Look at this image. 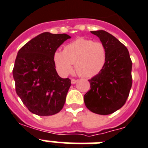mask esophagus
<instances>
[{"label": "esophagus", "mask_w": 148, "mask_h": 148, "mask_svg": "<svg viewBox=\"0 0 148 148\" xmlns=\"http://www.w3.org/2000/svg\"><path fill=\"white\" fill-rule=\"evenodd\" d=\"M71 84H75L76 82H77V79H71Z\"/></svg>", "instance_id": "obj_1"}]
</instances>
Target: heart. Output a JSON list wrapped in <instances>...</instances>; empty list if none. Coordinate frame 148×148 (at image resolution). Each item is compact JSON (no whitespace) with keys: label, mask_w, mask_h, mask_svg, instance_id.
Here are the masks:
<instances>
[{"label":"heart","mask_w":148,"mask_h":148,"mask_svg":"<svg viewBox=\"0 0 148 148\" xmlns=\"http://www.w3.org/2000/svg\"><path fill=\"white\" fill-rule=\"evenodd\" d=\"M106 61V47L101 42H93L78 38L64 47L63 51L54 54L55 67L62 77L69 75L75 62L77 72L84 77L97 75L103 69Z\"/></svg>","instance_id":"1"}]
</instances>
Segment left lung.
Listing matches in <instances>:
<instances>
[{
    "instance_id": "1",
    "label": "left lung",
    "mask_w": 148,
    "mask_h": 148,
    "mask_svg": "<svg viewBox=\"0 0 148 148\" xmlns=\"http://www.w3.org/2000/svg\"><path fill=\"white\" fill-rule=\"evenodd\" d=\"M106 47V61L97 75L89 79L90 90L84 102L91 112L108 115L125 105L132 86V61L127 48L112 34L103 30L90 32Z\"/></svg>"
}]
</instances>
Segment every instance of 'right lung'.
<instances>
[{
    "label": "right lung",
    "instance_id": "add662e5",
    "mask_svg": "<svg viewBox=\"0 0 148 148\" xmlns=\"http://www.w3.org/2000/svg\"><path fill=\"white\" fill-rule=\"evenodd\" d=\"M70 38L66 34L43 32L18 51L12 71L16 93L36 115H54L63 108L71 79L58 75L54 54Z\"/></svg>",
    "mask_w": 148,
    "mask_h": 148
}]
</instances>
